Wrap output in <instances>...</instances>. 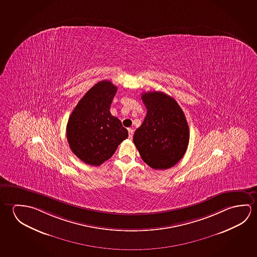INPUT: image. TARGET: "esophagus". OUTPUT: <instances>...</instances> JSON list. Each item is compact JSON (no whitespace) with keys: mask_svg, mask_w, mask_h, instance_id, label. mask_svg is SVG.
<instances>
[{"mask_svg":"<svg viewBox=\"0 0 257 257\" xmlns=\"http://www.w3.org/2000/svg\"><path fill=\"white\" fill-rule=\"evenodd\" d=\"M128 134H129V139H133V136H134V130L129 128V129H128Z\"/></svg>","mask_w":257,"mask_h":257,"instance_id":"34e87169","label":"esophagus"}]
</instances>
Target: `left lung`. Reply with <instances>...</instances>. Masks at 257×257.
<instances>
[{
    "label": "left lung",
    "mask_w": 257,
    "mask_h": 257,
    "mask_svg": "<svg viewBox=\"0 0 257 257\" xmlns=\"http://www.w3.org/2000/svg\"><path fill=\"white\" fill-rule=\"evenodd\" d=\"M147 114L134 135L143 161L154 169L172 168L189 143V127L177 102L169 95L151 91L142 95Z\"/></svg>",
    "instance_id": "left-lung-1"
}]
</instances>
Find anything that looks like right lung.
Wrapping results in <instances>:
<instances>
[{
	"label": "right lung",
	"instance_id": "1",
	"mask_svg": "<svg viewBox=\"0 0 257 257\" xmlns=\"http://www.w3.org/2000/svg\"><path fill=\"white\" fill-rule=\"evenodd\" d=\"M117 87L109 80L94 85L80 99L68 120L66 135L72 152L81 161L100 166L114 155L128 137L122 122L110 113Z\"/></svg>",
	"mask_w": 257,
	"mask_h": 257
}]
</instances>
